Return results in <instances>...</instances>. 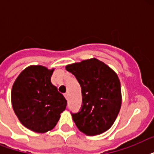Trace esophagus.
<instances>
[{
    "mask_svg": "<svg viewBox=\"0 0 154 154\" xmlns=\"http://www.w3.org/2000/svg\"><path fill=\"white\" fill-rule=\"evenodd\" d=\"M64 96H65V99H66V100H69V94H65V95H64Z\"/></svg>",
    "mask_w": 154,
    "mask_h": 154,
    "instance_id": "obj_1",
    "label": "esophagus"
}]
</instances>
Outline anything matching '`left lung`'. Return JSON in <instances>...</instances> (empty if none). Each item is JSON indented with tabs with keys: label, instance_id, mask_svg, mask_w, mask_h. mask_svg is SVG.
Returning a JSON list of instances; mask_svg holds the SVG:
<instances>
[{
	"label": "left lung",
	"instance_id": "1",
	"mask_svg": "<svg viewBox=\"0 0 154 154\" xmlns=\"http://www.w3.org/2000/svg\"><path fill=\"white\" fill-rule=\"evenodd\" d=\"M82 87V105L71 113L80 131L94 136L107 131L114 123L122 105L121 83L117 73L96 58L66 65Z\"/></svg>",
	"mask_w": 154,
	"mask_h": 154
}]
</instances>
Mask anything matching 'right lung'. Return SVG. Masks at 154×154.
Returning a JSON list of instances; mask_svg holds the SVG:
<instances>
[{
  "label": "right lung",
  "instance_id": "add662e5",
  "mask_svg": "<svg viewBox=\"0 0 154 154\" xmlns=\"http://www.w3.org/2000/svg\"><path fill=\"white\" fill-rule=\"evenodd\" d=\"M53 70L30 65L13 83L11 100L20 123L36 133L53 129L65 109L67 101L51 83Z\"/></svg>",
  "mask_w": 154,
  "mask_h": 154
}]
</instances>
